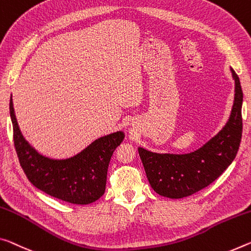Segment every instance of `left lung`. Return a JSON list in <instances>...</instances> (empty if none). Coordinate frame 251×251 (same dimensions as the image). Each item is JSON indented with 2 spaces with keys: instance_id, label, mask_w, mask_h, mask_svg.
I'll list each match as a JSON object with an SVG mask.
<instances>
[{
  "instance_id": "left-lung-1",
  "label": "left lung",
  "mask_w": 251,
  "mask_h": 251,
  "mask_svg": "<svg viewBox=\"0 0 251 251\" xmlns=\"http://www.w3.org/2000/svg\"><path fill=\"white\" fill-rule=\"evenodd\" d=\"M234 100L229 121L216 136L188 154H160L138 147L151 186L160 196L181 199L198 192L225 172L239 150L242 135V89L231 69Z\"/></svg>"
}]
</instances>
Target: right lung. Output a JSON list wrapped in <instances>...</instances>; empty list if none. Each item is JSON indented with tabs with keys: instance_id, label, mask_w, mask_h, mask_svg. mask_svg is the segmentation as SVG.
Returning a JSON list of instances; mask_svg holds the SVG:
<instances>
[{
	"instance_id": "obj_1",
	"label": "right lung",
	"mask_w": 251,
	"mask_h": 251,
	"mask_svg": "<svg viewBox=\"0 0 251 251\" xmlns=\"http://www.w3.org/2000/svg\"><path fill=\"white\" fill-rule=\"evenodd\" d=\"M10 116L20 164L35 188L74 204L93 203L105 193L109 161L114 151L124 140V132L119 130L99 137L73 157L53 160L38 153L23 137L14 114L12 96Z\"/></svg>"
}]
</instances>
